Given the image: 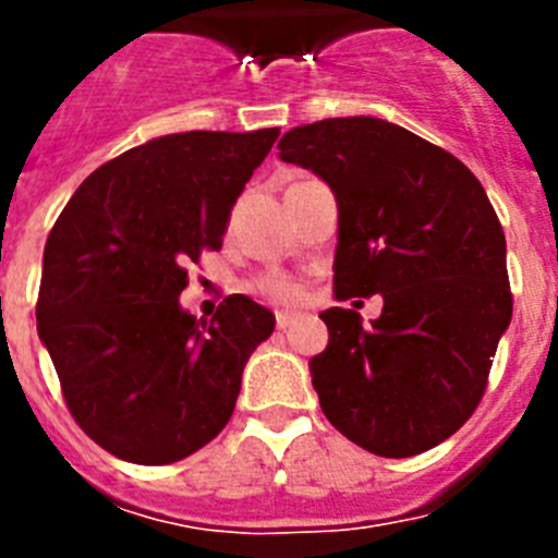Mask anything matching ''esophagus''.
<instances>
[{
	"label": "esophagus",
	"instance_id": "obj_1",
	"mask_svg": "<svg viewBox=\"0 0 558 558\" xmlns=\"http://www.w3.org/2000/svg\"><path fill=\"white\" fill-rule=\"evenodd\" d=\"M290 324H293V315H290V313H276V327L288 329Z\"/></svg>",
	"mask_w": 558,
	"mask_h": 558
}]
</instances>
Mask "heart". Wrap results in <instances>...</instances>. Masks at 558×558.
<instances>
[{
  "label": "heart",
  "instance_id": "heart-1",
  "mask_svg": "<svg viewBox=\"0 0 558 558\" xmlns=\"http://www.w3.org/2000/svg\"><path fill=\"white\" fill-rule=\"evenodd\" d=\"M259 293L265 295V299H270V302L276 304H293L295 299H299V288H295L290 279H284V276H265V279H259Z\"/></svg>",
  "mask_w": 558,
  "mask_h": 558
}]
</instances>
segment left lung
Wrapping results in <instances>:
<instances>
[{"label":"left lung","mask_w":558,"mask_h":558,"mask_svg":"<svg viewBox=\"0 0 558 558\" xmlns=\"http://www.w3.org/2000/svg\"><path fill=\"white\" fill-rule=\"evenodd\" d=\"M338 201L335 299L383 295L363 327L329 307L310 360L324 416L383 458H411L475 413L511 324L506 234L481 181L427 140L377 117H335L279 140Z\"/></svg>","instance_id":"obj_1"}]
</instances>
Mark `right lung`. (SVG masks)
I'll list each match as a JSON object with an SVG mask.
<instances>
[{
    "label": "right lung",
    "mask_w": 558,
    "mask_h": 558,
    "mask_svg": "<svg viewBox=\"0 0 558 558\" xmlns=\"http://www.w3.org/2000/svg\"><path fill=\"white\" fill-rule=\"evenodd\" d=\"M279 128L167 133L97 167L44 245L38 338L69 413L102 450L161 466L231 418L243 368L274 313L229 295L195 318L186 268L223 245L231 206Z\"/></svg>",
    "instance_id": "add662e5"
}]
</instances>
